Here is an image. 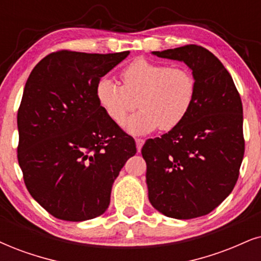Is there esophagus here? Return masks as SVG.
Returning <instances> with one entry per match:
<instances>
[{
  "mask_svg": "<svg viewBox=\"0 0 261 261\" xmlns=\"http://www.w3.org/2000/svg\"><path fill=\"white\" fill-rule=\"evenodd\" d=\"M144 144V140H142V138H137L136 140V147H137V151H141L142 147H143Z\"/></svg>",
  "mask_w": 261,
  "mask_h": 261,
  "instance_id": "34e87169",
  "label": "esophagus"
}]
</instances>
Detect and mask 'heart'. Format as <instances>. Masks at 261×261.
Returning <instances> with one entry per match:
<instances>
[{
  "instance_id": "heart-1",
  "label": "heart",
  "mask_w": 261,
  "mask_h": 261,
  "mask_svg": "<svg viewBox=\"0 0 261 261\" xmlns=\"http://www.w3.org/2000/svg\"><path fill=\"white\" fill-rule=\"evenodd\" d=\"M120 78L123 87L102 77L95 94L102 111L118 125L137 106L141 108L125 125L134 135L149 134L158 127L172 130L186 119L195 101V77L183 66L137 59L121 71Z\"/></svg>"
}]
</instances>
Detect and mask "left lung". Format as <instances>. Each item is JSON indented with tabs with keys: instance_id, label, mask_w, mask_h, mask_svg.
<instances>
[{
	"instance_id": "left-lung-1",
	"label": "left lung",
	"mask_w": 261,
	"mask_h": 261,
	"mask_svg": "<svg viewBox=\"0 0 261 261\" xmlns=\"http://www.w3.org/2000/svg\"><path fill=\"white\" fill-rule=\"evenodd\" d=\"M193 71L196 96L186 119L142 148L148 197L164 216L202 217L229 196L245 154L243 110L232 77L219 59L195 44L153 51Z\"/></svg>"
}]
</instances>
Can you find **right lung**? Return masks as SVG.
<instances>
[{"instance_id":"right-lung-1","label":"right lung","mask_w":261,"mask_h":261,"mask_svg":"<svg viewBox=\"0 0 261 261\" xmlns=\"http://www.w3.org/2000/svg\"><path fill=\"white\" fill-rule=\"evenodd\" d=\"M128 54L55 51L29 75L18 111V161L29 193L55 218L83 222L106 212L114 179L136 154L134 138L95 94Z\"/></svg>"}]
</instances>
